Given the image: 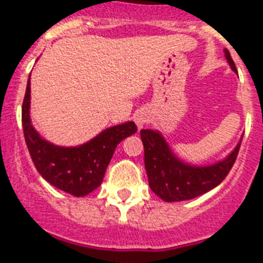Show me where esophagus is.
<instances>
[{
	"label": "esophagus",
	"mask_w": 263,
	"mask_h": 263,
	"mask_svg": "<svg viewBox=\"0 0 263 263\" xmlns=\"http://www.w3.org/2000/svg\"><path fill=\"white\" fill-rule=\"evenodd\" d=\"M147 121H149V116H147L146 111H138L134 116V122H136L138 129H142L147 123Z\"/></svg>",
	"instance_id": "obj_1"
}]
</instances>
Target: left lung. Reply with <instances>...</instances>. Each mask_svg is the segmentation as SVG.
I'll return each mask as SVG.
<instances>
[{
  "instance_id": "1",
  "label": "left lung",
  "mask_w": 263,
  "mask_h": 263,
  "mask_svg": "<svg viewBox=\"0 0 263 263\" xmlns=\"http://www.w3.org/2000/svg\"><path fill=\"white\" fill-rule=\"evenodd\" d=\"M230 67L236 72L230 52L224 49ZM141 140L145 149V169L151 190L165 201L190 200L218 186L233 168L240 142L224 160L212 165L196 166L183 162L175 156L157 130L142 129Z\"/></svg>"
}]
</instances>
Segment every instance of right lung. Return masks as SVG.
Returning <instances> with one entry per match:
<instances>
[{
	"label": "right lung",
	"instance_id": "obj_1",
	"mask_svg": "<svg viewBox=\"0 0 263 263\" xmlns=\"http://www.w3.org/2000/svg\"><path fill=\"white\" fill-rule=\"evenodd\" d=\"M30 75L23 102V129L34 166L49 184L73 196H86L101 185L117 145L137 132L134 122L108 127L79 146L53 145L36 132L29 116Z\"/></svg>",
	"mask_w": 263,
	"mask_h": 263
}]
</instances>
